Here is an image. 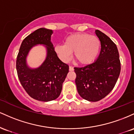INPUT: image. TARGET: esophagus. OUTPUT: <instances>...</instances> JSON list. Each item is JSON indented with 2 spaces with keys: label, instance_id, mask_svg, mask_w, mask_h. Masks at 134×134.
<instances>
[{
  "label": "esophagus",
  "instance_id": "obj_1",
  "mask_svg": "<svg viewBox=\"0 0 134 134\" xmlns=\"http://www.w3.org/2000/svg\"><path fill=\"white\" fill-rule=\"evenodd\" d=\"M69 70H70V71H73V70H74V68H73V67L70 66L69 67Z\"/></svg>",
  "mask_w": 134,
  "mask_h": 134
}]
</instances>
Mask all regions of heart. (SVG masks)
Masks as SVG:
<instances>
[{"label": "heart", "instance_id": "b5f03b06", "mask_svg": "<svg viewBox=\"0 0 134 134\" xmlns=\"http://www.w3.org/2000/svg\"><path fill=\"white\" fill-rule=\"evenodd\" d=\"M100 49L99 38L88 34H75L65 39L64 45H58L54 51L61 61L66 63L71 59L72 52L74 58L82 65L91 64L98 56Z\"/></svg>", "mask_w": 134, "mask_h": 134}]
</instances>
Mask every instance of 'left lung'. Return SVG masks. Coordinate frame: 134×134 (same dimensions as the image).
<instances>
[{
  "label": "left lung",
  "instance_id": "8db88e82",
  "mask_svg": "<svg viewBox=\"0 0 134 134\" xmlns=\"http://www.w3.org/2000/svg\"><path fill=\"white\" fill-rule=\"evenodd\" d=\"M95 33L101 47L98 58L91 64L74 68L76 75L75 83L79 95L91 102L100 100L109 94L121 70L119 53L115 43L98 30Z\"/></svg>",
  "mask_w": 134,
  "mask_h": 134
}]
</instances>
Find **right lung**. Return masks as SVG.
I'll use <instances>...</instances> for the list:
<instances>
[{
  "label": "right lung",
  "mask_w": 134,
  "mask_h": 134,
  "mask_svg": "<svg viewBox=\"0 0 134 134\" xmlns=\"http://www.w3.org/2000/svg\"><path fill=\"white\" fill-rule=\"evenodd\" d=\"M52 30L40 28L23 40L16 60L18 76L24 89L31 97L48 102L59 97L63 83L68 73V65L59 59L51 40ZM43 44L46 49V59L38 67L30 68L27 56L34 46Z\"/></svg>",
  "instance_id": "1"
}]
</instances>
